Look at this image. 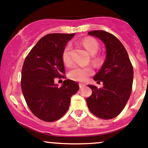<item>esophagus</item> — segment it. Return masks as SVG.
Masks as SVG:
<instances>
[{
	"label": "esophagus",
	"mask_w": 148,
	"mask_h": 148,
	"mask_svg": "<svg viewBox=\"0 0 148 148\" xmlns=\"http://www.w3.org/2000/svg\"><path fill=\"white\" fill-rule=\"evenodd\" d=\"M79 85L80 89H82V88H84L85 86H86V84H82V83H79Z\"/></svg>",
	"instance_id": "1"
}]
</instances>
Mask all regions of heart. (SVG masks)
<instances>
[{"mask_svg":"<svg viewBox=\"0 0 148 148\" xmlns=\"http://www.w3.org/2000/svg\"><path fill=\"white\" fill-rule=\"evenodd\" d=\"M82 44L90 54L94 55L99 50V44L96 39L92 37H86L82 40ZM62 60L64 64L67 66H70L73 64L71 56V46H66L62 53ZM93 62L96 64H99L102 62L100 56H94ZM94 69L91 66H74L69 73V77L71 80L76 82H85L89 76L92 75Z\"/></svg>","mask_w":148,"mask_h":148,"instance_id":"heart-1","label":"heart"}]
</instances>
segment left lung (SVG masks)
I'll return each mask as SVG.
<instances>
[{"instance_id":"obj_1","label":"left lung","mask_w":148,"mask_h":148,"mask_svg":"<svg viewBox=\"0 0 148 148\" xmlns=\"http://www.w3.org/2000/svg\"><path fill=\"white\" fill-rule=\"evenodd\" d=\"M89 35L100 38L105 44V62L99 72L94 77L103 87L88 85L92 94L86 99L91 112L99 118H114L126 105L131 95L133 81V67L126 49L120 40L104 31H92Z\"/></svg>"}]
</instances>
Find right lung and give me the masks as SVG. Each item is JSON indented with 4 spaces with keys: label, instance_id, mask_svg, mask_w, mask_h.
<instances>
[{
    "label": "right lung",
    "instance_id": "right-lung-1",
    "mask_svg": "<svg viewBox=\"0 0 148 148\" xmlns=\"http://www.w3.org/2000/svg\"><path fill=\"white\" fill-rule=\"evenodd\" d=\"M75 34H49L30 51L21 71L22 92L31 112L45 122H54L68 110L72 95L79 86L76 82L64 80L59 87L54 79L65 78L62 53Z\"/></svg>",
    "mask_w": 148,
    "mask_h": 148
}]
</instances>
